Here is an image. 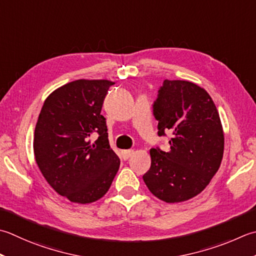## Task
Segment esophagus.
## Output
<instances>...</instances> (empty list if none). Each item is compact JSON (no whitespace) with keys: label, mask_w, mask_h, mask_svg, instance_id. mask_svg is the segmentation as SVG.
<instances>
[{"label":"esophagus","mask_w":256,"mask_h":256,"mask_svg":"<svg viewBox=\"0 0 256 256\" xmlns=\"http://www.w3.org/2000/svg\"><path fill=\"white\" fill-rule=\"evenodd\" d=\"M132 154H133V150H123L122 158H123V160H128V158H131Z\"/></svg>","instance_id":"obj_1"}]
</instances>
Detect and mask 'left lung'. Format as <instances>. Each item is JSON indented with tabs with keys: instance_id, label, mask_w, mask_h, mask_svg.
Returning <instances> with one entry per match:
<instances>
[{
	"instance_id": "1",
	"label": "left lung",
	"mask_w": 256,
	"mask_h": 256,
	"mask_svg": "<svg viewBox=\"0 0 256 256\" xmlns=\"http://www.w3.org/2000/svg\"><path fill=\"white\" fill-rule=\"evenodd\" d=\"M158 134L171 132L170 150L151 148V168L143 175L148 188L166 203L196 196L221 165L224 133L210 94L195 83L165 80L153 104Z\"/></svg>"
}]
</instances>
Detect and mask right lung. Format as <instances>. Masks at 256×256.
<instances>
[{"mask_svg": "<svg viewBox=\"0 0 256 256\" xmlns=\"http://www.w3.org/2000/svg\"><path fill=\"white\" fill-rule=\"evenodd\" d=\"M114 82L76 80L48 95L35 126L33 148L40 171L55 192L71 202L98 201L120 168L110 148L104 98ZM99 138L94 144L90 137Z\"/></svg>", "mask_w": 256, "mask_h": 256, "instance_id": "obj_1", "label": "right lung"}]
</instances>
